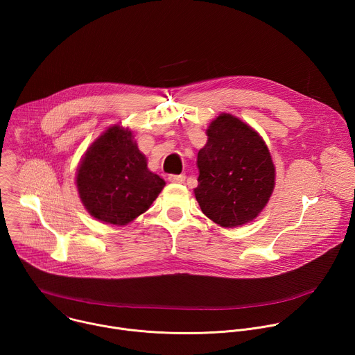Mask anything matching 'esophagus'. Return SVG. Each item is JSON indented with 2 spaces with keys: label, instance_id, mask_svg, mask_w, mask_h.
<instances>
[{
  "label": "esophagus",
  "instance_id": "1",
  "mask_svg": "<svg viewBox=\"0 0 355 355\" xmlns=\"http://www.w3.org/2000/svg\"><path fill=\"white\" fill-rule=\"evenodd\" d=\"M170 182H175V184H182L185 181V174H178V175H170L168 177Z\"/></svg>",
  "mask_w": 355,
  "mask_h": 355
}]
</instances>
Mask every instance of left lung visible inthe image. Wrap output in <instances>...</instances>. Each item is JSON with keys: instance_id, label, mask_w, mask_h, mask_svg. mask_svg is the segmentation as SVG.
I'll return each instance as SVG.
<instances>
[{"instance_id": "8db88e82", "label": "left lung", "mask_w": 355, "mask_h": 355, "mask_svg": "<svg viewBox=\"0 0 355 355\" xmlns=\"http://www.w3.org/2000/svg\"><path fill=\"white\" fill-rule=\"evenodd\" d=\"M198 151L195 198L216 225L232 229L254 220L275 187V166L260 133L232 114H220L207 129Z\"/></svg>"}]
</instances>
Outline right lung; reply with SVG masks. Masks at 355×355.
Masks as SVG:
<instances>
[{"instance_id": "obj_1", "label": "right lung", "mask_w": 355, "mask_h": 355, "mask_svg": "<svg viewBox=\"0 0 355 355\" xmlns=\"http://www.w3.org/2000/svg\"><path fill=\"white\" fill-rule=\"evenodd\" d=\"M81 204L96 220L125 226L144 214L166 187L147 168L129 128L116 123L87 148L76 173Z\"/></svg>"}]
</instances>
